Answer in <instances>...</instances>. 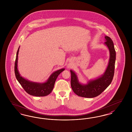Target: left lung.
<instances>
[{
	"instance_id": "8db88e82",
	"label": "left lung",
	"mask_w": 132,
	"mask_h": 132,
	"mask_svg": "<svg viewBox=\"0 0 132 132\" xmlns=\"http://www.w3.org/2000/svg\"><path fill=\"white\" fill-rule=\"evenodd\" d=\"M104 45L110 52L109 63L104 73L95 79H89L86 84L81 83L76 73L72 70L71 85L74 93L79 96L85 98H94L101 94L111 84L114 76L116 53L114 44L111 38L105 36Z\"/></svg>"
}]
</instances>
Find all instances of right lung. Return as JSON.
<instances>
[{
	"label": "right lung",
	"instance_id": "add662e5",
	"mask_svg": "<svg viewBox=\"0 0 132 132\" xmlns=\"http://www.w3.org/2000/svg\"><path fill=\"white\" fill-rule=\"evenodd\" d=\"M20 47H19L16 55L15 64V73L16 79L21 85L23 88L29 95L43 97L50 94L52 91L55 80L58 75L63 72L65 68H62L53 72L51 74L48 79L44 82H37L30 81L22 77L18 69V54L19 52Z\"/></svg>",
	"mask_w": 132,
	"mask_h": 132
}]
</instances>
